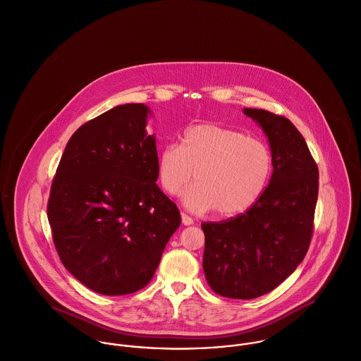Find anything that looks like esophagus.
Returning <instances> with one entry per match:
<instances>
[{
  "label": "esophagus",
  "mask_w": 361,
  "mask_h": 361,
  "mask_svg": "<svg viewBox=\"0 0 361 361\" xmlns=\"http://www.w3.org/2000/svg\"><path fill=\"white\" fill-rule=\"evenodd\" d=\"M181 220H183V223H184L185 226H190V224L194 223V219L190 216V215H187L185 212H181Z\"/></svg>",
  "instance_id": "34e87169"
}]
</instances>
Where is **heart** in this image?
Listing matches in <instances>:
<instances>
[{
    "mask_svg": "<svg viewBox=\"0 0 361 361\" xmlns=\"http://www.w3.org/2000/svg\"><path fill=\"white\" fill-rule=\"evenodd\" d=\"M198 181L183 194L192 211L214 209L235 216L251 208L265 191L272 174V152L262 140L244 133L198 124L185 131L181 146L166 145L157 160L161 188L173 195L194 177Z\"/></svg>",
    "mask_w": 361,
    "mask_h": 361,
    "instance_id": "b5f03b06",
    "label": "heart"
}]
</instances>
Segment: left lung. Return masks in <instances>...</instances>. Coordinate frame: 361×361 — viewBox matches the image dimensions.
<instances>
[{"mask_svg":"<svg viewBox=\"0 0 361 361\" xmlns=\"http://www.w3.org/2000/svg\"><path fill=\"white\" fill-rule=\"evenodd\" d=\"M265 131L274 173L244 214L204 221L202 267L223 297L250 300L278 288L304 259L314 231L318 166L300 131L279 114L244 109Z\"/></svg>","mask_w":361,"mask_h":361,"instance_id":"1","label":"left lung"}]
</instances>
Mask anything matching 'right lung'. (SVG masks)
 Here are the masks:
<instances>
[{
	"label": "right lung",
	"mask_w": 361,
	"mask_h": 361,
	"mask_svg": "<svg viewBox=\"0 0 361 361\" xmlns=\"http://www.w3.org/2000/svg\"><path fill=\"white\" fill-rule=\"evenodd\" d=\"M147 113L130 103L80 126L50 188L47 217L63 265L106 295L144 288L181 223L177 205L156 185Z\"/></svg>",
	"instance_id": "add662e5"
}]
</instances>
